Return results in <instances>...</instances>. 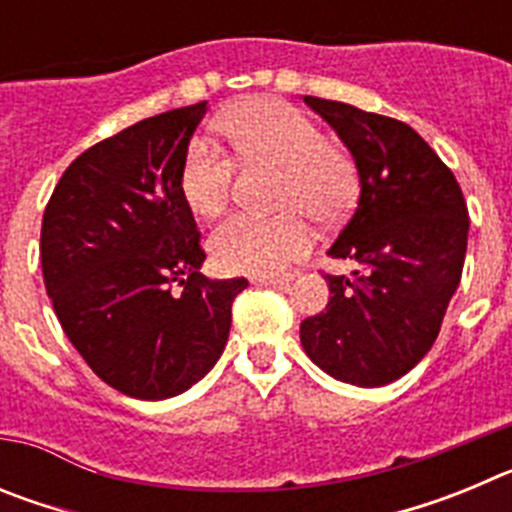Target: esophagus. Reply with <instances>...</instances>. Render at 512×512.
I'll return each instance as SVG.
<instances>
[{"label":"esophagus","instance_id":"esophagus-1","mask_svg":"<svg viewBox=\"0 0 512 512\" xmlns=\"http://www.w3.org/2000/svg\"><path fill=\"white\" fill-rule=\"evenodd\" d=\"M253 284H269V287L287 289L292 284V274H282V277H253Z\"/></svg>","mask_w":512,"mask_h":512}]
</instances>
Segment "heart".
Here are the masks:
<instances>
[{
    "label": "heart",
    "mask_w": 512,
    "mask_h": 512,
    "mask_svg": "<svg viewBox=\"0 0 512 512\" xmlns=\"http://www.w3.org/2000/svg\"><path fill=\"white\" fill-rule=\"evenodd\" d=\"M235 156L246 164L282 169L277 217L238 212L210 238L215 264L230 274L269 277L302 259L312 230L300 210L320 223L346 215L359 194V171L343 148L328 143L315 120L282 99H248L217 122ZM235 161L207 138H194L179 169V192L197 217H215L228 205Z\"/></svg>",
    "instance_id": "heart-1"
}]
</instances>
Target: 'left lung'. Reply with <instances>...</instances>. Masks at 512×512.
<instances>
[{
	"label": "left lung",
	"instance_id": "1",
	"mask_svg": "<svg viewBox=\"0 0 512 512\" xmlns=\"http://www.w3.org/2000/svg\"><path fill=\"white\" fill-rule=\"evenodd\" d=\"M359 169V205L330 246L359 269L325 282V312L302 320L305 354L330 377L382 387L438 338L467 256L469 212L456 176L410 125L354 104L305 97Z\"/></svg>",
	"mask_w": 512,
	"mask_h": 512
}]
</instances>
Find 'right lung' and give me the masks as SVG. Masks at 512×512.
I'll return each instance as SVG.
<instances>
[{"mask_svg":"<svg viewBox=\"0 0 512 512\" xmlns=\"http://www.w3.org/2000/svg\"><path fill=\"white\" fill-rule=\"evenodd\" d=\"M207 102L146 117L69 169L45 207L40 264L63 333L94 374L135 400H166L223 354L246 279H207L179 169ZM176 283L184 286L176 293Z\"/></svg>","mask_w":512,"mask_h":512,"instance_id":"1","label":"right lung"}]
</instances>
